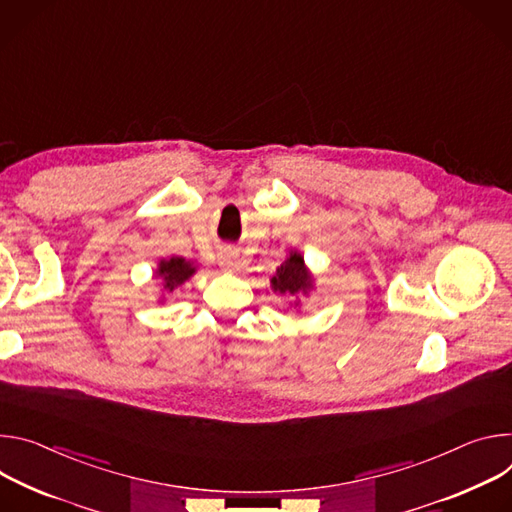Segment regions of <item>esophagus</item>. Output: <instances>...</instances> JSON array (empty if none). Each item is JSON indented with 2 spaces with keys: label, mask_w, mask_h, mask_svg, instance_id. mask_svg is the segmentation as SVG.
<instances>
[{
  "label": "esophagus",
  "mask_w": 512,
  "mask_h": 512,
  "mask_svg": "<svg viewBox=\"0 0 512 512\" xmlns=\"http://www.w3.org/2000/svg\"><path fill=\"white\" fill-rule=\"evenodd\" d=\"M219 264L225 268V270H238L240 268V260H238V254H234L232 250H223L219 254Z\"/></svg>",
  "instance_id": "34e87169"
}]
</instances>
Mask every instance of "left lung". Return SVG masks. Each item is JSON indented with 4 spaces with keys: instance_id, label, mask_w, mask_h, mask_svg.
I'll list each match as a JSON object with an SVG mask.
<instances>
[{
    "instance_id": "obj_1",
    "label": "left lung",
    "mask_w": 512,
    "mask_h": 512,
    "mask_svg": "<svg viewBox=\"0 0 512 512\" xmlns=\"http://www.w3.org/2000/svg\"><path fill=\"white\" fill-rule=\"evenodd\" d=\"M272 291L280 295H307L313 289V276L305 266V260L299 252H291L289 258L276 268V274L270 278ZM299 305V301L295 303Z\"/></svg>"
}]
</instances>
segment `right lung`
<instances>
[{"instance_id":"add662e5","label":"right lung","mask_w":512,"mask_h":512,"mask_svg":"<svg viewBox=\"0 0 512 512\" xmlns=\"http://www.w3.org/2000/svg\"><path fill=\"white\" fill-rule=\"evenodd\" d=\"M193 274H195V266L181 256L162 258L156 268V276L162 278V285L168 293H173L177 287H181L183 282L189 280Z\"/></svg>"}]
</instances>
